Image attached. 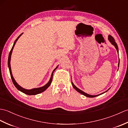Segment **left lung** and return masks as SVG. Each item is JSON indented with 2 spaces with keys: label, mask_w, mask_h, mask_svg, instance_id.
Returning <instances> with one entry per match:
<instances>
[{
  "label": "left lung",
  "mask_w": 128,
  "mask_h": 128,
  "mask_svg": "<svg viewBox=\"0 0 128 128\" xmlns=\"http://www.w3.org/2000/svg\"><path fill=\"white\" fill-rule=\"evenodd\" d=\"M108 40H110V43H112V44L114 46V47H115V48H116V50H117V52L118 53V46H117V44H116V41H115V40L114 39V38H113L112 36H110H110H108ZM119 63H118V66H119ZM72 86H73V88H74L78 92H79V93H80L81 94H82L84 95V96H85L88 97H90V98L94 97H96V96H99V95H100V94H104V92H107V91L108 90H109V89H108L107 91L104 92V93H102V94H98V95H95V96H93V95L88 94L85 93V92H84V91H81V90L78 89V88H76V86L74 85V84H73L72 82Z\"/></svg>",
  "instance_id": "left-lung-1"
}]
</instances>
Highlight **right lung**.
<instances>
[{"instance_id": "1", "label": "right lung", "mask_w": 128, "mask_h": 128, "mask_svg": "<svg viewBox=\"0 0 128 128\" xmlns=\"http://www.w3.org/2000/svg\"><path fill=\"white\" fill-rule=\"evenodd\" d=\"M22 34H21L20 36H19L18 38L17 39H16L15 40V41L14 42V43L13 44V46L12 47V50H11L10 53H9V58H8V66H9V71H10V76H11V78H12V82L14 84V85H15V86L16 87V88H17V89H18L19 91H21L22 92H23V93L25 94H27L28 95H35V94H39L40 93H41V92L44 91L46 89H47L49 86H50V85L51 84V82H52V79H53V72H54L55 71V70L58 68V66H57L56 67V68H55V69H54V70L52 72V75H51V78H50V81H49V82L46 84V85H44V86L43 87H41V88H33V89H31V90H26V89H25L24 88H21V87L20 86H19L18 84H17V82H16L13 76H12V70H11V66H10V60H11V55H12V51L13 50V48H14V46L15 44V43L16 42V41H17L18 40V38L20 37L21 35Z\"/></svg>"}]
</instances>
